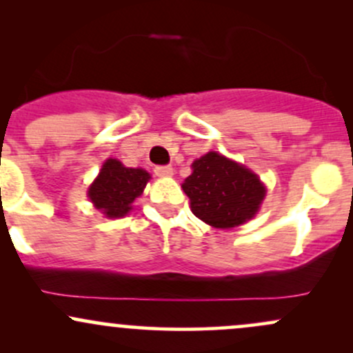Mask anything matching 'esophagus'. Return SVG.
Segmentation results:
<instances>
[{
    "mask_svg": "<svg viewBox=\"0 0 353 353\" xmlns=\"http://www.w3.org/2000/svg\"><path fill=\"white\" fill-rule=\"evenodd\" d=\"M154 172H156L159 177H169L172 176V168H170V165H157V168L154 169Z\"/></svg>",
    "mask_w": 353,
    "mask_h": 353,
    "instance_id": "1",
    "label": "esophagus"
}]
</instances>
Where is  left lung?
Wrapping results in <instances>:
<instances>
[{
    "instance_id": "left-lung-1",
    "label": "left lung",
    "mask_w": 353,
    "mask_h": 353,
    "mask_svg": "<svg viewBox=\"0 0 353 353\" xmlns=\"http://www.w3.org/2000/svg\"><path fill=\"white\" fill-rule=\"evenodd\" d=\"M183 189L194 216L221 230L253 218L266 192L256 174L218 152L192 162V174L185 177Z\"/></svg>"
}]
</instances>
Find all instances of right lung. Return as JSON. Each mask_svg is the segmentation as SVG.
<instances>
[{
    "label": "right lung",
    "mask_w": 353,
    "mask_h": 353,
    "mask_svg": "<svg viewBox=\"0 0 353 353\" xmlns=\"http://www.w3.org/2000/svg\"><path fill=\"white\" fill-rule=\"evenodd\" d=\"M149 179L144 169L123 168L117 159H108L88 189V197L107 218H122L132 209L130 204L142 194Z\"/></svg>",
    "instance_id": "1"
}]
</instances>
